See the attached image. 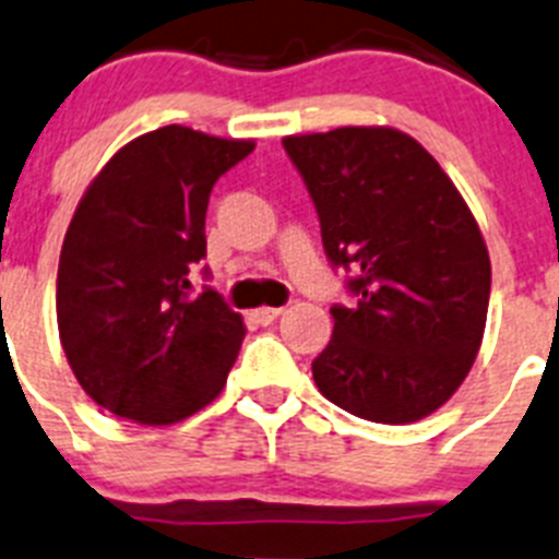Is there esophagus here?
I'll list each match as a JSON object with an SVG mask.
<instances>
[{
	"label": "esophagus",
	"mask_w": 559,
	"mask_h": 559,
	"mask_svg": "<svg viewBox=\"0 0 559 559\" xmlns=\"http://www.w3.org/2000/svg\"><path fill=\"white\" fill-rule=\"evenodd\" d=\"M280 313H283V308H257V311H251V319L257 325H271Z\"/></svg>",
	"instance_id": "34e87169"
}]
</instances>
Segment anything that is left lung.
Instances as JSON below:
<instances>
[{"label":"left lung","instance_id":"left-lung-1","mask_svg":"<svg viewBox=\"0 0 559 559\" xmlns=\"http://www.w3.org/2000/svg\"><path fill=\"white\" fill-rule=\"evenodd\" d=\"M319 214L353 302L313 359L319 393L350 416L409 424L469 373L486 328L492 269L480 228L438 160L388 127L283 141Z\"/></svg>","mask_w":559,"mask_h":559}]
</instances>
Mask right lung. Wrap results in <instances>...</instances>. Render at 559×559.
Returning <instances> with one entry per match:
<instances>
[{"label": "right lung", "instance_id": "obj_1", "mask_svg": "<svg viewBox=\"0 0 559 559\" xmlns=\"http://www.w3.org/2000/svg\"><path fill=\"white\" fill-rule=\"evenodd\" d=\"M251 152L171 123L116 152L81 198L56 317L75 379L109 413L175 424L221 395L246 328L192 274L206 257L209 194Z\"/></svg>", "mask_w": 559, "mask_h": 559}]
</instances>
